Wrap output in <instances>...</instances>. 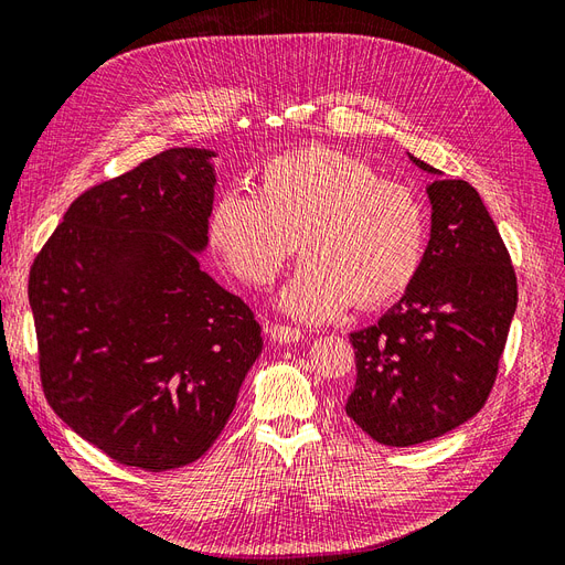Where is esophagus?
<instances>
[{"label": "esophagus", "mask_w": 565, "mask_h": 565, "mask_svg": "<svg viewBox=\"0 0 565 565\" xmlns=\"http://www.w3.org/2000/svg\"><path fill=\"white\" fill-rule=\"evenodd\" d=\"M268 334L276 341H280V344H295V341L303 337L299 328H289V324H280V322H273L268 328Z\"/></svg>", "instance_id": "obj_1"}]
</instances>
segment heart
Returning <instances> with one entry per match:
<instances>
[{
	"label": "heart",
	"instance_id": "b5f03b06",
	"mask_svg": "<svg viewBox=\"0 0 565 565\" xmlns=\"http://www.w3.org/2000/svg\"><path fill=\"white\" fill-rule=\"evenodd\" d=\"M207 237L245 285L264 287L299 249L309 256L280 289L301 320H328L353 303L374 311L398 301L419 278L429 247V212L413 185L380 179L367 160L306 146L270 158L254 195L221 193Z\"/></svg>",
	"mask_w": 565,
	"mask_h": 565
}]
</instances>
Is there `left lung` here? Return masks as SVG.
<instances>
[{"label":"left lung","mask_w":565,"mask_h":565,"mask_svg":"<svg viewBox=\"0 0 565 565\" xmlns=\"http://www.w3.org/2000/svg\"><path fill=\"white\" fill-rule=\"evenodd\" d=\"M426 191L431 241L417 282L377 324L349 337L347 415L393 448L448 434L486 405L519 301L516 270L476 188L438 179Z\"/></svg>","instance_id":"8db88e82"}]
</instances>
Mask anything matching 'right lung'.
I'll use <instances>...</instances> for the list:
<instances>
[{
    "label": "right lung",
    "instance_id": "obj_1",
    "mask_svg": "<svg viewBox=\"0 0 565 565\" xmlns=\"http://www.w3.org/2000/svg\"><path fill=\"white\" fill-rule=\"evenodd\" d=\"M212 156L169 148L92 185L30 268L46 403L125 467L207 452L264 347L249 306L193 254L207 245Z\"/></svg>",
    "mask_w": 565,
    "mask_h": 565
}]
</instances>
